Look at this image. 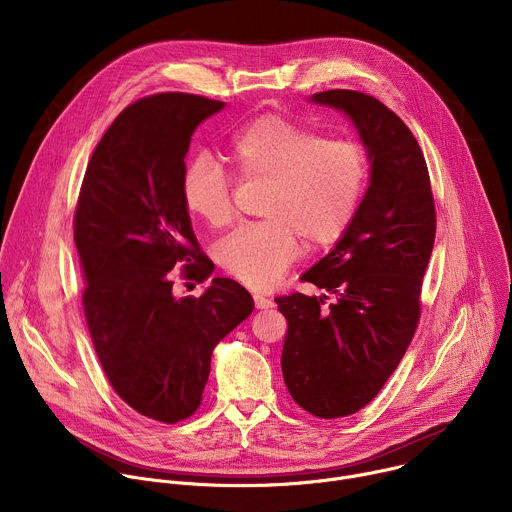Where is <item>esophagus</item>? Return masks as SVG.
Returning a JSON list of instances; mask_svg holds the SVG:
<instances>
[{"label": "esophagus", "instance_id": "esophagus-1", "mask_svg": "<svg viewBox=\"0 0 512 512\" xmlns=\"http://www.w3.org/2000/svg\"><path fill=\"white\" fill-rule=\"evenodd\" d=\"M253 302H255V308H257V310L273 308V300H271V298H265V296H259V294L253 296Z\"/></svg>", "mask_w": 512, "mask_h": 512}]
</instances>
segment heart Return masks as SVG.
Returning a JSON list of instances; mask_svg holds the SVG:
<instances>
[{
    "mask_svg": "<svg viewBox=\"0 0 512 512\" xmlns=\"http://www.w3.org/2000/svg\"><path fill=\"white\" fill-rule=\"evenodd\" d=\"M227 160L241 182L269 186L259 225L239 227L216 249L218 263L237 281L273 287L302 249L336 243L358 210L369 180V158L356 141L326 139L320 131L281 115L243 125L227 145ZM186 208L214 229L233 221V188L208 154L182 172Z\"/></svg>",
    "mask_w": 512,
    "mask_h": 512,
    "instance_id": "heart-1",
    "label": "heart"
}]
</instances>
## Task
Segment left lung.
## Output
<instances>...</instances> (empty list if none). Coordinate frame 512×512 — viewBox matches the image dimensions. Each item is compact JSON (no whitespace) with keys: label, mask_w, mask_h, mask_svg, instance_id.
Segmentation results:
<instances>
[{"label":"left lung","mask_w":512,"mask_h":512,"mask_svg":"<svg viewBox=\"0 0 512 512\" xmlns=\"http://www.w3.org/2000/svg\"><path fill=\"white\" fill-rule=\"evenodd\" d=\"M312 101L342 109L371 160V184L352 223L302 275L324 294L275 298L287 320L285 387L308 413L334 419L379 395L415 334L435 204L423 152L399 115L348 89L316 93Z\"/></svg>","instance_id":"8db88e82"}]
</instances>
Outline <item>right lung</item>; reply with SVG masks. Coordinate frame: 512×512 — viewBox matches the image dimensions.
<instances>
[{
	"mask_svg": "<svg viewBox=\"0 0 512 512\" xmlns=\"http://www.w3.org/2000/svg\"><path fill=\"white\" fill-rule=\"evenodd\" d=\"M225 107L190 93H160L125 107L87 166L77 210L83 310L101 367L137 413L178 423L202 401L214 346L251 312L249 291L214 277L200 298H178L174 275L204 281L182 198L194 129Z\"/></svg>",
	"mask_w": 512,
	"mask_h": 512,
	"instance_id": "right-lung-1",
	"label": "right lung"
}]
</instances>
